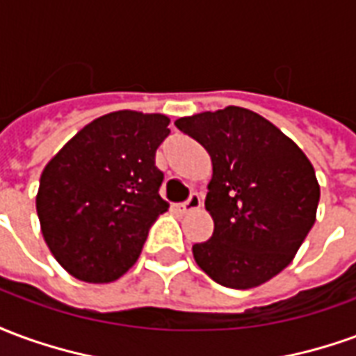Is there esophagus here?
<instances>
[{
	"instance_id": "obj_1",
	"label": "esophagus",
	"mask_w": 356,
	"mask_h": 356,
	"mask_svg": "<svg viewBox=\"0 0 356 356\" xmlns=\"http://www.w3.org/2000/svg\"><path fill=\"white\" fill-rule=\"evenodd\" d=\"M202 206V200L200 196L196 193H193L188 196V200L183 202V204H177L175 208H177L179 213H188V211H193V209H198Z\"/></svg>"
}]
</instances>
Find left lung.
<instances>
[{"label":"left lung","mask_w":356,"mask_h":356,"mask_svg":"<svg viewBox=\"0 0 356 356\" xmlns=\"http://www.w3.org/2000/svg\"><path fill=\"white\" fill-rule=\"evenodd\" d=\"M211 156L206 209L211 238L194 244L206 275L248 290L288 267L316 219L321 186L303 150L252 110L227 106L179 118Z\"/></svg>","instance_id":"8db88e82"}]
</instances>
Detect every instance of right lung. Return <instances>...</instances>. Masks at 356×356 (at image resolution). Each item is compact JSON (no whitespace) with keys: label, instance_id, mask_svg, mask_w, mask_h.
I'll list each match as a JSON object with an SVG mask.
<instances>
[{"label":"right lung","instance_id":"1","mask_svg":"<svg viewBox=\"0 0 356 356\" xmlns=\"http://www.w3.org/2000/svg\"><path fill=\"white\" fill-rule=\"evenodd\" d=\"M170 118L118 110L97 118L53 156L35 209L63 268L83 282H112L139 259L148 231L170 204L156 148Z\"/></svg>","mask_w":356,"mask_h":356}]
</instances>
